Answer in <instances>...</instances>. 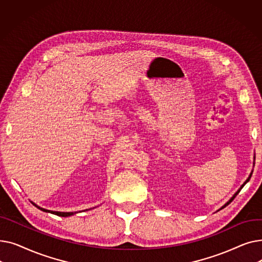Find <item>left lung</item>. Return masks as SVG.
I'll return each instance as SVG.
<instances>
[{"label": "left lung", "mask_w": 262, "mask_h": 262, "mask_svg": "<svg viewBox=\"0 0 262 262\" xmlns=\"http://www.w3.org/2000/svg\"><path fill=\"white\" fill-rule=\"evenodd\" d=\"M251 176H252V174H251V175H250V177H249V178H247V180H246V181H245V183H244V184H243V185H242V186H241V188H240V189H239V190H238V191H237V192H236V193H235V195H233V196H232V198H231V199H230V200H229V202H227V203H226V204H225V205H224V206H223V207H222V208H224V207H226V206H227V205H228V204H229V203H230V202H232V200H233V199H235V198H236V196H237V194H238V193H239V192H240V190H241V189H242V188H243V186H244V185H245V184H246V183H247V182H249V181H250V178H251Z\"/></svg>", "instance_id": "1"}]
</instances>
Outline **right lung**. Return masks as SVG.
Here are the masks:
<instances>
[{
    "label": "right lung",
    "mask_w": 262,
    "mask_h": 262,
    "mask_svg": "<svg viewBox=\"0 0 262 262\" xmlns=\"http://www.w3.org/2000/svg\"><path fill=\"white\" fill-rule=\"evenodd\" d=\"M41 210H43V211H49V212H51V213H54V214L59 215V216H69V215L73 214V212H58V211H50V210H46V209H42V208H41Z\"/></svg>",
    "instance_id": "1"
}]
</instances>
